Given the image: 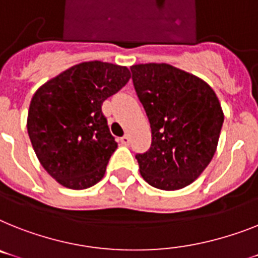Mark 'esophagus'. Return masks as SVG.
Masks as SVG:
<instances>
[{"label":"esophagus","instance_id":"esophagus-1","mask_svg":"<svg viewBox=\"0 0 258 258\" xmlns=\"http://www.w3.org/2000/svg\"><path fill=\"white\" fill-rule=\"evenodd\" d=\"M121 144L122 145H129L131 144V137H129V136H127V134H125L124 137H121Z\"/></svg>","mask_w":258,"mask_h":258}]
</instances>
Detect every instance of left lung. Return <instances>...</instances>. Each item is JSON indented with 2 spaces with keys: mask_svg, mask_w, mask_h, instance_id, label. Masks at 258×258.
I'll return each instance as SVG.
<instances>
[{
  "mask_svg": "<svg viewBox=\"0 0 258 258\" xmlns=\"http://www.w3.org/2000/svg\"><path fill=\"white\" fill-rule=\"evenodd\" d=\"M133 86L152 127V145L137 154L142 178L159 190L188 186L214 157L224 113L214 89L166 63L131 67Z\"/></svg>",
  "mask_w": 258,
  "mask_h": 258,
  "instance_id": "8db88e82",
  "label": "left lung"
}]
</instances>
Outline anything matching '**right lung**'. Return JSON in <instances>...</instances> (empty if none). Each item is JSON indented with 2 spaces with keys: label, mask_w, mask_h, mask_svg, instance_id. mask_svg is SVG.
Returning a JSON list of instances; mask_svg holds the SVG:
<instances>
[{
  "label": "right lung",
  "mask_w": 258,
  "mask_h": 258,
  "mask_svg": "<svg viewBox=\"0 0 258 258\" xmlns=\"http://www.w3.org/2000/svg\"><path fill=\"white\" fill-rule=\"evenodd\" d=\"M129 79L126 67L84 61L34 93L27 133L40 165L61 186L84 190L103 179L117 142L101 105Z\"/></svg>",
  "instance_id": "1"
}]
</instances>
